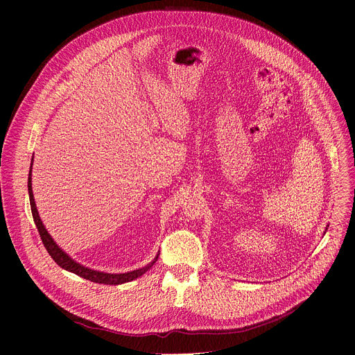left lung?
<instances>
[{"instance_id": "1", "label": "left lung", "mask_w": 355, "mask_h": 355, "mask_svg": "<svg viewBox=\"0 0 355 355\" xmlns=\"http://www.w3.org/2000/svg\"><path fill=\"white\" fill-rule=\"evenodd\" d=\"M326 230H327V227H326Z\"/></svg>"}]
</instances>
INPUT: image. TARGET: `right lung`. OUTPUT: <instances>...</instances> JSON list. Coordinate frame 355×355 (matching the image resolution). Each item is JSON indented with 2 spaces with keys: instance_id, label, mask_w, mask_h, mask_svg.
<instances>
[{
  "instance_id": "add662e5",
  "label": "right lung",
  "mask_w": 355,
  "mask_h": 355,
  "mask_svg": "<svg viewBox=\"0 0 355 355\" xmlns=\"http://www.w3.org/2000/svg\"><path fill=\"white\" fill-rule=\"evenodd\" d=\"M33 160V159H32ZM28 192H29V202H31V209H32V216H33V220H35V225L37 227V232L40 234V239L43 241V245L46 247L47 252L50 256H52V259L55 260V263L58 266H60L62 268H64L66 271H70L73 274H77L78 277L84 278V279H88L91 282H96V284H105V285H121V284H125V282H130L139 277H141L146 271H148L151 267L155 266V263L159 259V254L156 256V259L148 263L146 267L143 268H139V270H135V271H129V272H123V274H108V272H101V271H95V270H91L88 267H84L81 266L80 263H76L67 252H64L58 244L56 241L52 239V236H50L46 230V227L43 226L42 220H40V216H39V212L36 209V204H35V199H33V192H32V164H31V170H29V177H28Z\"/></svg>"
}]
</instances>
